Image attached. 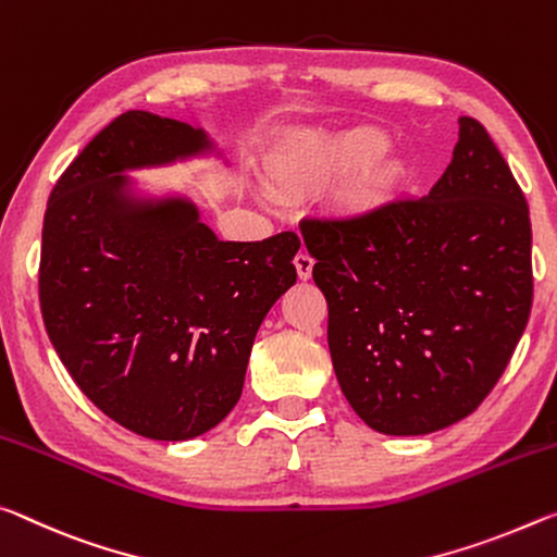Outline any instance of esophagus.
Instances as JSON below:
<instances>
[{"label": "esophagus", "mask_w": 557, "mask_h": 557, "mask_svg": "<svg viewBox=\"0 0 557 557\" xmlns=\"http://www.w3.org/2000/svg\"><path fill=\"white\" fill-rule=\"evenodd\" d=\"M294 263H296V271H298V278H300V281L311 278V273H313V259H311V253L300 251L298 257L294 259Z\"/></svg>", "instance_id": "esophagus-1"}]
</instances>
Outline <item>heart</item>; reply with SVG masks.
Wrapping results in <instances>:
<instances>
[{
	"instance_id": "b5f03b06",
	"label": "heart",
	"mask_w": 557,
	"mask_h": 557,
	"mask_svg": "<svg viewBox=\"0 0 557 557\" xmlns=\"http://www.w3.org/2000/svg\"><path fill=\"white\" fill-rule=\"evenodd\" d=\"M389 150V138L377 127H352L341 133H306L281 148L271 160V177L288 195L318 193L367 170ZM392 168L364 172L352 197L368 199L392 185Z\"/></svg>"
}]
</instances>
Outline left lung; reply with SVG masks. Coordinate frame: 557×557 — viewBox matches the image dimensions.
<instances>
[{"label":"left lung","mask_w":557,"mask_h":557,"mask_svg":"<svg viewBox=\"0 0 557 557\" xmlns=\"http://www.w3.org/2000/svg\"><path fill=\"white\" fill-rule=\"evenodd\" d=\"M327 300V348L350 407L380 434L469 417L506 370L533 300L531 216L486 127L430 195L300 224Z\"/></svg>","instance_id":"8db88e82"}]
</instances>
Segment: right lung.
<instances>
[{
    "label": "right lung",
    "mask_w": 557,
    "mask_h": 557,
    "mask_svg": "<svg viewBox=\"0 0 557 557\" xmlns=\"http://www.w3.org/2000/svg\"><path fill=\"white\" fill-rule=\"evenodd\" d=\"M230 158L205 127L127 111L49 197L39 298L53 350L100 412L148 440L187 442L239 403L271 306L296 284L300 242H222L197 202L131 172Z\"/></svg>",
    "instance_id": "1"
}]
</instances>
